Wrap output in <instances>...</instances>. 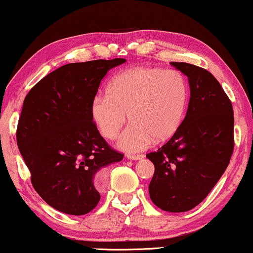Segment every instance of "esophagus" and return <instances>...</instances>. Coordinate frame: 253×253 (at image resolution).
I'll use <instances>...</instances> for the list:
<instances>
[{
	"label": "esophagus",
	"mask_w": 253,
	"mask_h": 253,
	"mask_svg": "<svg viewBox=\"0 0 253 253\" xmlns=\"http://www.w3.org/2000/svg\"><path fill=\"white\" fill-rule=\"evenodd\" d=\"M127 158L129 160H140L143 158L142 154H127Z\"/></svg>",
	"instance_id": "34e87169"
}]
</instances>
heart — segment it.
<instances>
[{
  "label": "heart",
  "instance_id": "heart-1",
  "mask_svg": "<svg viewBox=\"0 0 253 253\" xmlns=\"http://www.w3.org/2000/svg\"><path fill=\"white\" fill-rule=\"evenodd\" d=\"M188 99V82L177 70L132 68L112 78L106 95L93 99L91 116L101 135L114 140L126 124L127 113L132 124L119 145L126 150H140L152 140L164 142L176 133Z\"/></svg>",
  "mask_w": 253,
  "mask_h": 253
}]
</instances>
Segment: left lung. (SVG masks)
Returning a JSON list of instances; mask_svg holds the SVG:
<instances>
[{"label": "left lung", "mask_w": 253, "mask_h": 253, "mask_svg": "<svg viewBox=\"0 0 253 253\" xmlns=\"http://www.w3.org/2000/svg\"><path fill=\"white\" fill-rule=\"evenodd\" d=\"M170 64L188 77L189 105L176 133L146 155L155 167L148 188L160 209L183 212L202 202L229 166L235 120L231 100L211 73L193 64Z\"/></svg>", "instance_id": "1"}]
</instances>
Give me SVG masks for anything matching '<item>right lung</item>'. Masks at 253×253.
Listing matches in <instances>:
<instances>
[{
    "label": "right lung",
    "mask_w": 253,
    "mask_h": 253,
    "mask_svg": "<svg viewBox=\"0 0 253 253\" xmlns=\"http://www.w3.org/2000/svg\"><path fill=\"white\" fill-rule=\"evenodd\" d=\"M124 58L60 66L24 99L16 139L34 189L50 207L85 215L100 200L98 172L123 160L100 135L91 104L108 70Z\"/></svg>",
    "instance_id": "right-lung-1"
}]
</instances>
